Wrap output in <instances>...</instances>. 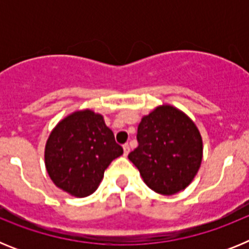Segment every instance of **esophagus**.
Here are the masks:
<instances>
[{
	"label": "esophagus",
	"mask_w": 249,
	"mask_h": 249,
	"mask_svg": "<svg viewBox=\"0 0 249 249\" xmlns=\"http://www.w3.org/2000/svg\"><path fill=\"white\" fill-rule=\"evenodd\" d=\"M123 152H124V156L128 155V152H129V146H128V143H124V144H123Z\"/></svg>",
	"instance_id": "esophagus-1"
}]
</instances>
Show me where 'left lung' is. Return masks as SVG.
Wrapping results in <instances>:
<instances>
[{"instance_id":"1","label":"left lung","mask_w":249,"mask_h":249,"mask_svg":"<svg viewBox=\"0 0 249 249\" xmlns=\"http://www.w3.org/2000/svg\"><path fill=\"white\" fill-rule=\"evenodd\" d=\"M138 146L128 155L144 183L160 195L184 190L202 162V137L190 117L172 106H160L138 124Z\"/></svg>"}]
</instances>
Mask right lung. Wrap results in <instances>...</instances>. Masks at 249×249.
Segmentation results:
<instances>
[{
    "label": "right lung",
    "instance_id": "obj_1",
    "mask_svg": "<svg viewBox=\"0 0 249 249\" xmlns=\"http://www.w3.org/2000/svg\"><path fill=\"white\" fill-rule=\"evenodd\" d=\"M122 153L102 116L86 109L67 116L51 132L46 168L58 188L86 197L97 190L105 169Z\"/></svg>",
    "mask_w": 249,
    "mask_h": 249
}]
</instances>
